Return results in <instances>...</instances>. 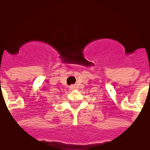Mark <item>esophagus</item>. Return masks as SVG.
<instances>
[{
  "label": "esophagus",
  "mask_w": 150,
  "mask_h": 150,
  "mask_svg": "<svg viewBox=\"0 0 150 150\" xmlns=\"http://www.w3.org/2000/svg\"><path fill=\"white\" fill-rule=\"evenodd\" d=\"M75 85H71L70 87H69V88H70V90H74V89H75Z\"/></svg>",
  "instance_id": "1"
}]
</instances>
